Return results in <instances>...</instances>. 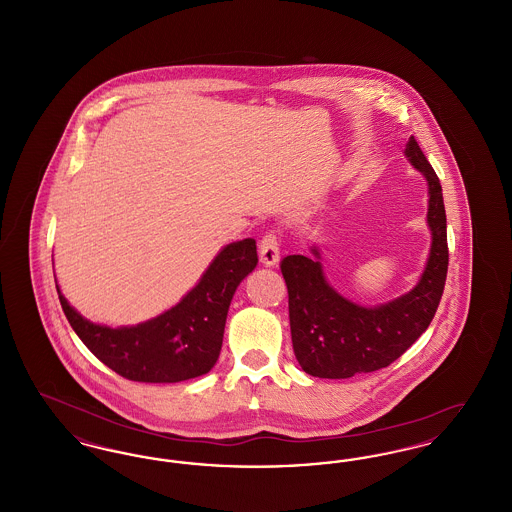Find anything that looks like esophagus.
Wrapping results in <instances>:
<instances>
[{"label":"esophagus","instance_id":"34e87169","mask_svg":"<svg viewBox=\"0 0 512 512\" xmlns=\"http://www.w3.org/2000/svg\"><path fill=\"white\" fill-rule=\"evenodd\" d=\"M259 255H261V263L267 267H274L280 259V242L278 236L274 232H268L267 236H263L261 244H259Z\"/></svg>","mask_w":512,"mask_h":512}]
</instances>
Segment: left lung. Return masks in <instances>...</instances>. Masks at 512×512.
<instances>
[{
  "label": "left lung",
  "instance_id": "left-lung-1",
  "mask_svg": "<svg viewBox=\"0 0 512 512\" xmlns=\"http://www.w3.org/2000/svg\"><path fill=\"white\" fill-rule=\"evenodd\" d=\"M405 155L428 182L432 232L426 267L411 292L384 305L363 307L328 284L317 247H311L313 257L288 255L280 263L288 286L293 353L311 376L340 380L386 368L426 332L438 311L449 265L441 184L414 136Z\"/></svg>",
  "mask_w": 512,
  "mask_h": 512
}]
</instances>
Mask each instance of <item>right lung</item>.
<instances>
[{
	"label": "right lung",
	"instance_id": "1",
	"mask_svg": "<svg viewBox=\"0 0 512 512\" xmlns=\"http://www.w3.org/2000/svg\"><path fill=\"white\" fill-rule=\"evenodd\" d=\"M257 261L253 238L222 247L180 303L136 326L94 324L74 311L59 286L57 293L76 336L103 365L126 380L174 384L207 374L215 366L230 301Z\"/></svg>",
	"mask_w": 512,
	"mask_h": 512
}]
</instances>
